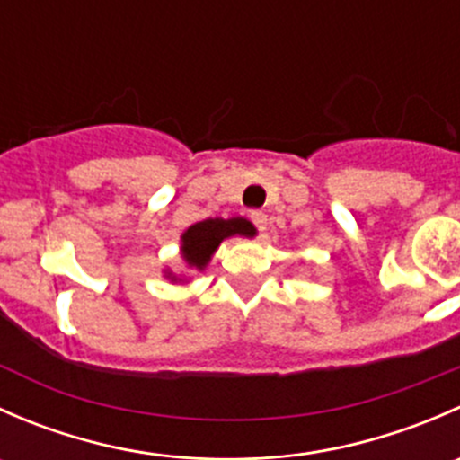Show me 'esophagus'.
Masks as SVG:
<instances>
[{
  "instance_id": "1",
  "label": "esophagus",
  "mask_w": 460,
  "mask_h": 460,
  "mask_svg": "<svg viewBox=\"0 0 460 460\" xmlns=\"http://www.w3.org/2000/svg\"><path fill=\"white\" fill-rule=\"evenodd\" d=\"M249 220L253 222V226L258 229V234H264V229H267V216H264L262 211H252L249 213Z\"/></svg>"
}]
</instances>
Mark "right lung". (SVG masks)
Wrapping results in <instances>:
<instances>
[{
	"mask_svg": "<svg viewBox=\"0 0 460 460\" xmlns=\"http://www.w3.org/2000/svg\"><path fill=\"white\" fill-rule=\"evenodd\" d=\"M252 235V225L243 217H231V220H202L198 225L189 226L182 235V256L191 267L202 269L213 256L220 243L229 235Z\"/></svg>",
	"mask_w": 460,
	"mask_h": 460,
	"instance_id": "add662e5",
	"label": "right lung"
}]
</instances>
